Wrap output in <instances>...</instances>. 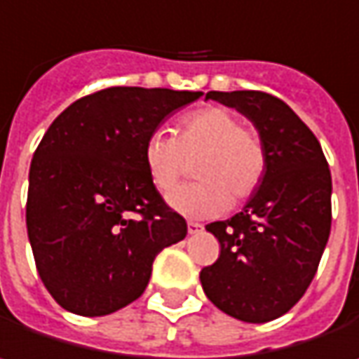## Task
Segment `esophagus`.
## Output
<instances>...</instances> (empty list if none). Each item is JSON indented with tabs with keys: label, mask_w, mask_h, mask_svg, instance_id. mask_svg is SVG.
<instances>
[{
	"label": "esophagus",
	"mask_w": 359,
	"mask_h": 359,
	"mask_svg": "<svg viewBox=\"0 0 359 359\" xmlns=\"http://www.w3.org/2000/svg\"><path fill=\"white\" fill-rule=\"evenodd\" d=\"M187 231H189L191 235H195V233H201V231H203V226H201L199 222H193V220H189V222H187Z\"/></svg>",
	"instance_id": "obj_1"
}]
</instances>
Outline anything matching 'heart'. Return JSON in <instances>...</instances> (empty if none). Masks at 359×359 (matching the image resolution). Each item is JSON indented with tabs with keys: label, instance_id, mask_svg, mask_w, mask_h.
<instances>
[{
	"label": "heart",
	"instance_id": "1",
	"mask_svg": "<svg viewBox=\"0 0 359 359\" xmlns=\"http://www.w3.org/2000/svg\"><path fill=\"white\" fill-rule=\"evenodd\" d=\"M195 160L197 182L170 195V205L184 216L210 218L231 201H248L259 189L268 156L257 133L229 108L208 106L189 111L175 126V137L154 133L143 145V166L160 193H170Z\"/></svg>",
	"mask_w": 359,
	"mask_h": 359
}]
</instances>
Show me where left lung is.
Returning <instances> with one entry per match:
<instances>
[{
	"mask_svg": "<svg viewBox=\"0 0 359 359\" xmlns=\"http://www.w3.org/2000/svg\"><path fill=\"white\" fill-rule=\"evenodd\" d=\"M255 124L268 156L243 212L205 226L220 255L199 272L208 299L243 323H270L308 291L330 235L332 180L323 147L304 120L264 91H210Z\"/></svg>",
	"mask_w": 359,
	"mask_h": 359,
	"instance_id": "left-lung-1",
	"label": "left lung"
}]
</instances>
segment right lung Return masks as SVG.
Masks as SVG:
<instances>
[{
  "label": "right lung",
  "instance_id": "1",
  "mask_svg": "<svg viewBox=\"0 0 359 359\" xmlns=\"http://www.w3.org/2000/svg\"><path fill=\"white\" fill-rule=\"evenodd\" d=\"M201 93L108 87L76 100L43 135L29 172L27 231L49 295L106 316L145 291L151 264L187 222L151 184L143 145Z\"/></svg>",
  "mask_w": 359,
  "mask_h": 359
}]
</instances>
